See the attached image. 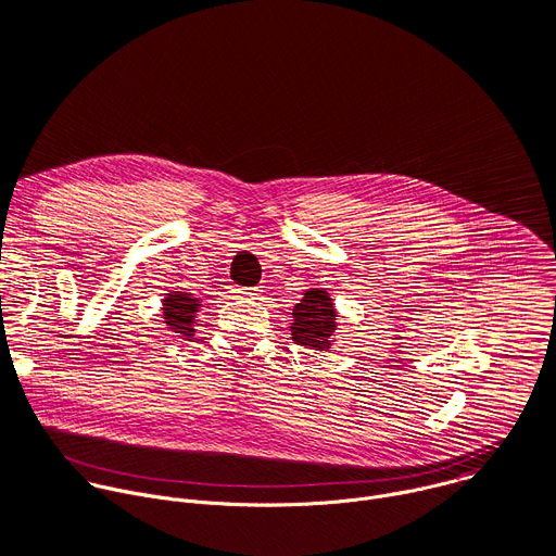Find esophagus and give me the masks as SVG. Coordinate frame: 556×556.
<instances>
[{"label": "esophagus", "mask_w": 556, "mask_h": 556, "mask_svg": "<svg viewBox=\"0 0 556 556\" xmlns=\"http://www.w3.org/2000/svg\"><path fill=\"white\" fill-rule=\"evenodd\" d=\"M232 292H235L237 296H244V299H253V296L260 294L257 288H232Z\"/></svg>", "instance_id": "esophagus-1"}]
</instances>
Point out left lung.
Masks as SVG:
<instances>
[{
	"mask_svg": "<svg viewBox=\"0 0 556 556\" xmlns=\"http://www.w3.org/2000/svg\"><path fill=\"white\" fill-rule=\"evenodd\" d=\"M294 324L290 326L292 341L307 350H328L337 330V312L326 290H307L301 303L294 305Z\"/></svg>",
	"mask_w": 556,
	"mask_h": 556,
	"instance_id": "obj_1",
	"label": "left lung"
}]
</instances>
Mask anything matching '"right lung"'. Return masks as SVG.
Returning <instances> with one entry per match:
<instances>
[{"label": "right lung", "mask_w": 556, "mask_h": 556, "mask_svg": "<svg viewBox=\"0 0 556 556\" xmlns=\"http://www.w3.org/2000/svg\"><path fill=\"white\" fill-rule=\"evenodd\" d=\"M198 312V301L187 296V294H169L165 299V324L169 326L172 332L180 337H191L193 334V316Z\"/></svg>", "instance_id": "1"}]
</instances>
